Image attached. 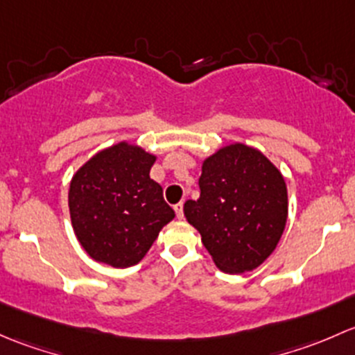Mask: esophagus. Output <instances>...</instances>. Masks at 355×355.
<instances>
[{
    "instance_id": "1",
    "label": "esophagus",
    "mask_w": 355,
    "mask_h": 355,
    "mask_svg": "<svg viewBox=\"0 0 355 355\" xmlns=\"http://www.w3.org/2000/svg\"><path fill=\"white\" fill-rule=\"evenodd\" d=\"M174 211H176L178 218H182V217H184V214H182V202H179V203L174 205Z\"/></svg>"
}]
</instances>
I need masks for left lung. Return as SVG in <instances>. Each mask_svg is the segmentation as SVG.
Instances as JSON below:
<instances>
[{"label":"left lung","mask_w":355,"mask_h":355,"mask_svg":"<svg viewBox=\"0 0 355 355\" xmlns=\"http://www.w3.org/2000/svg\"><path fill=\"white\" fill-rule=\"evenodd\" d=\"M200 198L184 217L220 272L258 268L275 251L288 214L287 184L275 164L246 144L224 145L203 159Z\"/></svg>","instance_id":"obj_1"}]
</instances>
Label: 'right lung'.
Instances as JSON below:
<instances>
[{
    "label": "right lung",
    "instance_id": "add662e5",
    "mask_svg": "<svg viewBox=\"0 0 355 355\" xmlns=\"http://www.w3.org/2000/svg\"><path fill=\"white\" fill-rule=\"evenodd\" d=\"M157 155L123 140L90 157L69 181L71 227L97 263L128 268L144 259L176 214L150 179Z\"/></svg>",
    "mask_w": 355,
    "mask_h": 355
}]
</instances>
